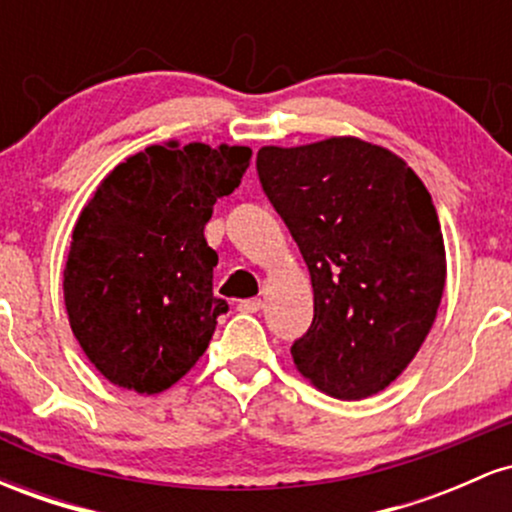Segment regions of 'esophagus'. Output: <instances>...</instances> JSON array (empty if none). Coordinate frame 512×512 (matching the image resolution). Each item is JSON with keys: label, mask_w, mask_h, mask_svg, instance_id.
Masks as SVG:
<instances>
[{"label": "esophagus", "mask_w": 512, "mask_h": 512, "mask_svg": "<svg viewBox=\"0 0 512 512\" xmlns=\"http://www.w3.org/2000/svg\"><path fill=\"white\" fill-rule=\"evenodd\" d=\"M260 308H262L260 298H245V301H238L236 305L238 313H257Z\"/></svg>", "instance_id": "1"}]
</instances>
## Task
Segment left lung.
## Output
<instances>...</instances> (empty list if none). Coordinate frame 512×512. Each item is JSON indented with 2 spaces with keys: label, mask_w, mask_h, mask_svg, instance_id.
I'll use <instances>...</instances> for the list:
<instances>
[{
  "label": "left lung",
  "mask_w": 512,
  "mask_h": 512,
  "mask_svg": "<svg viewBox=\"0 0 512 512\" xmlns=\"http://www.w3.org/2000/svg\"><path fill=\"white\" fill-rule=\"evenodd\" d=\"M257 175L313 281L315 315L293 363L337 399L385 390L424 344L445 286L424 182L392 151L351 137L264 146Z\"/></svg>",
  "instance_id": "8db88e82"
}]
</instances>
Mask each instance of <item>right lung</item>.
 I'll return each mask as SVG.
<instances>
[{"instance_id": "add662e5", "label": "right lung", "mask_w": 512, "mask_h": 512, "mask_svg": "<svg viewBox=\"0 0 512 512\" xmlns=\"http://www.w3.org/2000/svg\"><path fill=\"white\" fill-rule=\"evenodd\" d=\"M250 156L248 146H149L81 211L64 305L76 342L110 383L156 395L207 351L228 303L214 296L219 255L204 226Z\"/></svg>"}]
</instances>
